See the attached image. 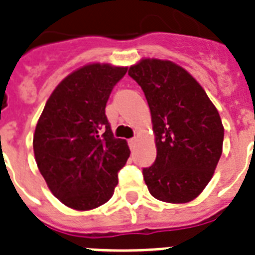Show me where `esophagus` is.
<instances>
[{"label":"esophagus","mask_w":255,"mask_h":255,"mask_svg":"<svg viewBox=\"0 0 255 255\" xmlns=\"http://www.w3.org/2000/svg\"><path fill=\"white\" fill-rule=\"evenodd\" d=\"M137 138L134 137V138H131V139H129V146H130V149L131 150H134L135 149V146H137Z\"/></svg>","instance_id":"obj_1"}]
</instances>
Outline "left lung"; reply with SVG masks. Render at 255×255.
Segmentation results:
<instances>
[{
  "label": "left lung",
  "instance_id": "8db88e82",
  "mask_svg": "<svg viewBox=\"0 0 255 255\" xmlns=\"http://www.w3.org/2000/svg\"><path fill=\"white\" fill-rule=\"evenodd\" d=\"M129 76L145 93L155 135V162L142 170L150 194L163 202H190L222 154L220 113L194 77L171 61L143 58L130 66Z\"/></svg>",
  "mask_w": 255,
  "mask_h": 255
}]
</instances>
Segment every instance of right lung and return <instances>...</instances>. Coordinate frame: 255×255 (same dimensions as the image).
<instances>
[{"instance_id": "add662e5", "label": "right lung", "mask_w": 255, "mask_h": 255, "mask_svg": "<svg viewBox=\"0 0 255 255\" xmlns=\"http://www.w3.org/2000/svg\"><path fill=\"white\" fill-rule=\"evenodd\" d=\"M128 68L89 64L65 77L46 101L33 149L54 197L74 210H92L112 198L130 150L114 138L106 102Z\"/></svg>"}]
</instances>
